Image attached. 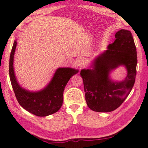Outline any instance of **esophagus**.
<instances>
[{"label": "esophagus", "mask_w": 148, "mask_h": 148, "mask_svg": "<svg viewBox=\"0 0 148 148\" xmlns=\"http://www.w3.org/2000/svg\"><path fill=\"white\" fill-rule=\"evenodd\" d=\"M76 64L77 66H79L80 68H82L85 67L86 65V61L85 59H84L83 58H79L78 60H77L76 61Z\"/></svg>", "instance_id": "34e87169"}]
</instances>
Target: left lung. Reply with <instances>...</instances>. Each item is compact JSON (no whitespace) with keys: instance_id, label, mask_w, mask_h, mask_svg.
Here are the masks:
<instances>
[{"instance_id":"obj_1","label":"left lung","mask_w":148,"mask_h":148,"mask_svg":"<svg viewBox=\"0 0 148 148\" xmlns=\"http://www.w3.org/2000/svg\"><path fill=\"white\" fill-rule=\"evenodd\" d=\"M115 40L108 49L94 60L91 67L81 71L88 106L92 111L107 112L116 109L129 95L136 76V47L130 31L121 29L115 34ZM127 71L120 82L112 81L109 74L119 66Z\"/></svg>"}]
</instances>
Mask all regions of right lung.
Here are the masks:
<instances>
[{
	"label": "right lung",
	"instance_id": "add662e5",
	"mask_svg": "<svg viewBox=\"0 0 148 148\" xmlns=\"http://www.w3.org/2000/svg\"><path fill=\"white\" fill-rule=\"evenodd\" d=\"M17 42L14 40L9 58V77L18 103L27 111L37 116H47L57 112L63 103V94L66 84L78 70L64 67L58 68L51 81L39 92H30L21 87L16 79L13 60Z\"/></svg>",
	"mask_w": 148,
	"mask_h": 148
}]
</instances>
